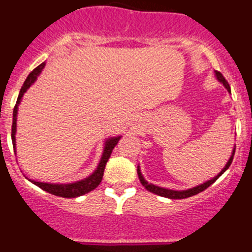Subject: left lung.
Wrapping results in <instances>:
<instances>
[{
    "instance_id": "8db88e82",
    "label": "left lung",
    "mask_w": 252,
    "mask_h": 252,
    "mask_svg": "<svg viewBox=\"0 0 252 252\" xmlns=\"http://www.w3.org/2000/svg\"><path fill=\"white\" fill-rule=\"evenodd\" d=\"M214 75H216L217 80H218V81L220 82V84H223V86L225 87L226 90H228L229 94H231L230 86H229V84H228V82H226V80L224 79L223 75H221L220 72H218V71H214ZM234 154H235V146H234L233 151H231V155H230V158H229L228 162L225 163V166H224V167H223V170H221L220 172L218 173V175L214 176V177L211 178V180L206 181V182L202 183V185L196 186V187L188 188V189H183V191H175V189H170V188H165V187H158V186L153 185V183H149L148 181H146L145 178H144L143 173H141L140 166H138V170H136V171H138V176H139V180H140L141 185H143L144 187H145L149 192H151V193L158 194V196L165 197V198H170V199H183V198H188V197L194 196V194L201 193V192L204 191L206 188H208L209 186L213 185V183L216 182V181L218 180V178L220 177V176L223 175V173L225 172L226 170H228L229 166L231 165V162H233Z\"/></svg>"
}]
</instances>
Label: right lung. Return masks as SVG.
<instances>
[{
    "label": "right lung",
    "instance_id": "obj_1",
    "mask_svg": "<svg viewBox=\"0 0 252 252\" xmlns=\"http://www.w3.org/2000/svg\"><path fill=\"white\" fill-rule=\"evenodd\" d=\"M44 66H45V63H43V64L39 65L38 67H35V69L28 75L27 80L24 81L23 86H22L21 91H19L18 98H17L16 106H14V109H13V123H12V134H11L14 153H16V133H17V114H18V106L19 103H21L23 94H26L27 90H28L29 87L36 81V79H38V76L40 75L41 70L44 69ZM121 138L122 135L109 136V138H107L106 140H104L103 153H102L101 160H99L96 170H94L89 177L84 178V180L76 181V182H72V183H46V182H38V181H34V180H29V181H31L32 183H34L35 186H38L39 188H41L43 191L49 192V193L54 194V196L63 197V198H76V197L84 196V194L94 191V188L101 183L107 161H108L114 146L117 145V143H118Z\"/></svg>",
    "mask_w": 252,
    "mask_h": 252
}]
</instances>
